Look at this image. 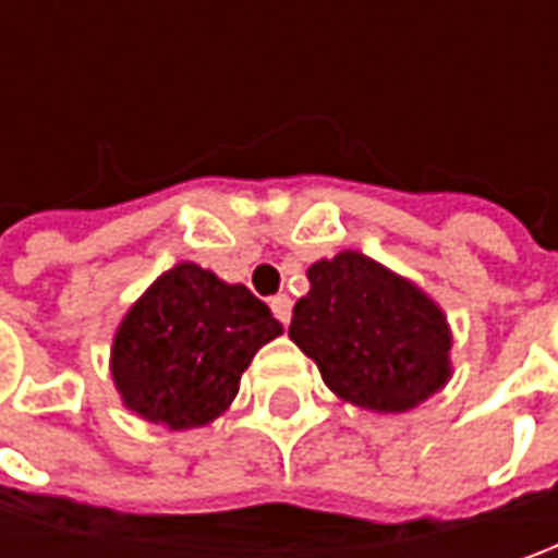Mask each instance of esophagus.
I'll return each instance as SVG.
<instances>
[{
	"label": "esophagus",
	"mask_w": 558,
	"mask_h": 558,
	"mask_svg": "<svg viewBox=\"0 0 558 558\" xmlns=\"http://www.w3.org/2000/svg\"><path fill=\"white\" fill-rule=\"evenodd\" d=\"M269 307H272V316H276L282 326H289L291 323V298L289 294H276V298L269 301Z\"/></svg>",
	"instance_id": "esophagus-1"
}]
</instances>
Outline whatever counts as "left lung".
<instances>
[{"instance_id": "left-lung-1", "label": "left lung", "mask_w": 558, "mask_h": 558, "mask_svg": "<svg viewBox=\"0 0 558 558\" xmlns=\"http://www.w3.org/2000/svg\"><path fill=\"white\" fill-rule=\"evenodd\" d=\"M307 279L289 338L332 395L373 413H407L450 381V323L416 282L360 251L316 260Z\"/></svg>"}]
</instances>
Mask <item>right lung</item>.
<instances>
[{"label": "right lung", "mask_w": 558, "mask_h": 558, "mask_svg": "<svg viewBox=\"0 0 558 558\" xmlns=\"http://www.w3.org/2000/svg\"><path fill=\"white\" fill-rule=\"evenodd\" d=\"M282 335L245 286L183 260L161 272L123 313L111 378L130 413L170 432L223 416L254 354Z\"/></svg>", "instance_id": "1"}]
</instances>
